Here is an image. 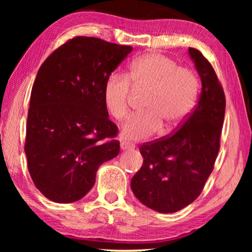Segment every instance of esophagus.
Segmentation results:
<instances>
[{
    "label": "esophagus",
    "mask_w": 252,
    "mask_h": 252,
    "mask_svg": "<svg viewBox=\"0 0 252 252\" xmlns=\"http://www.w3.org/2000/svg\"><path fill=\"white\" fill-rule=\"evenodd\" d=\"M120 148H122V150H130V149H134L135 148V146H134L133 143H129V142H124L120 143Z\"/></svg>",
    "instance_id": "obj_1"
}]
</instances>
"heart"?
Masks as SVG:
<instances>
[{
    "instance_id": "obj_1",
    "label": "heart",
    "mask_w": 252,
    "mask_h": 252,
    "mask_svg": "<svg viewBox=\"0 0 252 252\" xmlns=\"http://www.w3.org/2000/svg\"><path fill=\"white\" fill-rule=\"evenodd\" d=\"M130 85L147 89L143 111L134 113L122 126L126 140L147 139L160 129H173L184 123L197 101L199 81L187 67L159 53L142 55L129 65L127 75L111 73L103 86V103L117 120L124 119L128 111Z\"/></svg>"
}]
</instances>
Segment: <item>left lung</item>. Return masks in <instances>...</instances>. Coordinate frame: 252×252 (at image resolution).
I'll use <instances>...</instances> for the list:
<instances>
[{
	"instance_id": "obj_1",
	"label": "left lung",
	"mask_w": 252,
	"mask_h": 252,
	"mask_svg": "<svg viewBox=\"0 0 252 252\" xmlns=\"http://www.w3.org/2000/svg\"><path fill=\"white\" fill-rule=\"evenodd\" d=\"M188 54L202 81L197 105L177 132L141 146L142 167L130 181L135 197L160 213L177 212L198 197L220 148L225 94L209 61L194 48Z\"/></svg>"
}]
</instances>
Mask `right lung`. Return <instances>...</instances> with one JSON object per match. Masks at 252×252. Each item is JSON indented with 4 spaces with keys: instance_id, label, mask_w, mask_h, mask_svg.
<instances>
[{
    "instance_id": "add662e5",
    "label": "right lung",
    "mask_w": 252,
    "mask_h": 252,
    "mask_svg": "<svg viewBox=\"0 0 252 252\" xmlns=\"http://www.w3.org/2000/svg\"><path fill=\"white\" fill-rule=\"evenodd\" d=\"M133 48L77 36L54 51L34 81L25 154L35 187L50 201L81 199L97 168L119 154L118 127L109 119L103 86Z\"/></svg>"
}]
</instances>
